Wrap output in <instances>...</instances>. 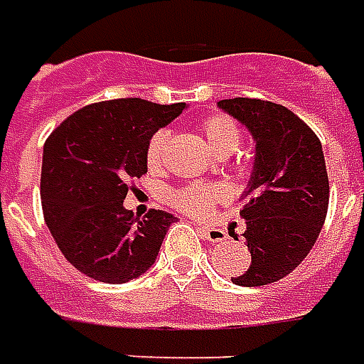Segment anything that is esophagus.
Returning <instances> with one entry per match:
<instances>
[{
    "instance_id": "1",
    "label": "esophagus",
    "mask_w": 364,
    "mask_h": 364,
    "mask_svg": "<svg viewBox=\"0 0 364 364\" xmlns=\"http://www.w3.org/2000/svg\"><path fill=\"white\" fill-rule=\"evenodd\" d=\"M201 233H203V237L209 240V242H213V244H218V242H225L228 240V233L220 230V228H213V225H201L199 228Z\"/></svg>"
}]
</instances>
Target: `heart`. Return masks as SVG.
I'll use <instances>...</instances> for the list:
<instances>
[{"label":"heart","mask_w":364,"mask_h":364,"mask_svg":"<svg viewBox=\"0 0 364 364\" xmlns=\"http://www.w3.org/2000/svg\"><path fill=\"white\" fill-rule=\"evenodd\" d=\"M201 129H203L209 146L218 155H230L242 143V129L228 114H221V112L209 114L201 122ZM167 144H169L167 129H161L151 136L149 146H146V163L151 169H159L165 163ZM225 195H228L225 187L218 185V183H187L183 187L173 189L169 199L177 209H181L189 215H205L213 203L225 199Z\"/></svg>","instance_id":"b5f03b06"}]
</instances>
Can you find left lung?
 Segmentation results:
<instances>
[{
  "mask_svg": "<svg viewBox=\"0 0 364 364\" xmlns=\"http://www.w3.org/2000/svg\"><path fill=\"white\" fill-rule=\"evenodd\" d=\"M218 107L245 124L256 141L254 171L242 195L250 268L237 286L278 282L308 256L326 220L328 175L318 136L282 105L230 98Z\"/></svg>",
  "mask_w": 364,
  "mask_h": 364,
  "instance_id": "1",
  "label": "left lung"
}]
</instances>
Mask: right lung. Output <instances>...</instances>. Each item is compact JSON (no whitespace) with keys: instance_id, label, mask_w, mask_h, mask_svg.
Returning <instances> with one entry per match:
<instances>
[{"instance_id":"1","label":"right lung","mask_w":364,"mask_h":364,"mask_svg":"<svg viewBox=\"0 0 364 364\" xmlns=\"http://www.w3.org/2000/svg\"><path fill=\"white\" fill-rule=\"evenodd\" d=\"M185 102L105 100L76 110L48 136L42 157V209L60 252L84 276L124 284L155 264L173 213L132 218L122 201L146 173L151 136L177 119Z\"/></svg>"}]
</instances>
